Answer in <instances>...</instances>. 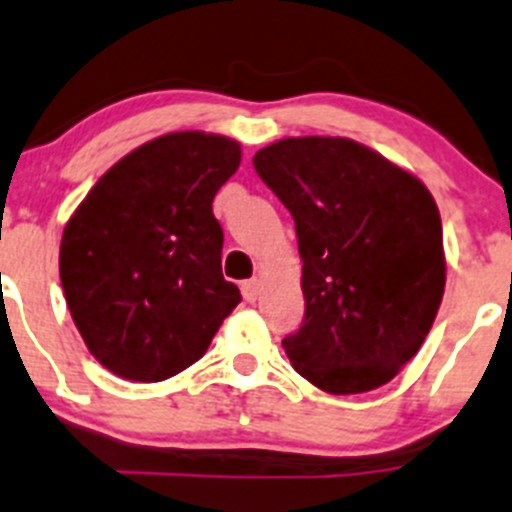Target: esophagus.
<instances>
[{
    "label": "esophagus",
    "instance_id": "obj_1",
    "mask_svg": "<svg viewBox=\"0 0 512 512\" xmlns=\"http://www.w3.org/2000/svg\"><path fill=\"white\" fill-rule=\"evenodd\" d=\"M257 295H260V282H257V280L242 282V297H245L247 302H255Z\"/></svg>",
    "mask_w": 512,
    "mask_h": 512
}]
</instances>
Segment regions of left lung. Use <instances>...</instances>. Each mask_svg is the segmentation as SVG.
I'll list each match as a JSON object with an SVG mask.
<instances>
[{"label": "left lung", "mask_w": 512, "mask_h": 512, "mask_svg": "<svg viewBox=\"0 0 512 512\" xmlns=\"http://www.w3.org/2000/svg\"><path fill=\"white\" fill-rule=\"evenodd\" d=\"M252 165L295 220L305 317L282 340L292 367L332 395L390 382L425 342L445 290L428 187L345 137H287Z\"/></svg>", "instance_id": "obj_1"}]
</instances>
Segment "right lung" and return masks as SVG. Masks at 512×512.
<instances>
[{"label": "right lung", "mask_w": 512, "mask_h": 512, "mask_svg": "<svg viewBox=\"0 0 512 512\" xmlns=\"http://www.w3.org/2000/svg\"><path fill=\"white\" fill-rule=\"evenodd\" d=\"M240 145L172 132L99 177L69 217L59 277L84 345L124 380L160 382L200 360L242 300L222 277L217 190Z\"/></svg>", "instance_id": "1"}]
</instances>
